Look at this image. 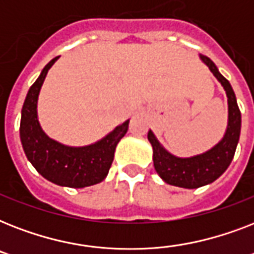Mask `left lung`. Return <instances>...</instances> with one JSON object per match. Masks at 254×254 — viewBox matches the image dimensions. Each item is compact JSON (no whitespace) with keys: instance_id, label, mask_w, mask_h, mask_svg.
Wrapping results in <instances>:
<instances>
[{"instance_id":"left-lung-1","label":"left lung","mask_w":254,"mask_h":254,"mask_svg":"<svg viewBox=\"0 0 254 254\" xmlns=\"http://www.w3.org/2000/svg\"><path fill=\"white\" fill-rule=\"evenodd\" d=\"M213 76L224 87L228 97V127L224 137L216 146L203 154L191 158H178L170 154L161 146L153 131L149 130L147 139L153 146V161L155 171L169 185L183 187V189H197L216 181L231 165L236 151L237 142L240 138L241 113L237 105L236 96L229 81L225 79L209 58L200 55Z\"/></svg>"}]
</instances>
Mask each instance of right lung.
<instances>
[{"instance_id":"add662e5","label":"right lung","mask_w":254,"mask_h":254,"mask_svg":"<svg viewBox=\"0 0 254 254\" xmlns=\"http://www.w3.org/2000/svg\"><path fill=\"white\" fill-rule=\"evenodd\" d=\"M58 58H54L42 69L39 77L27 92L22 107L19 134L26 157L42 177L55 185L81 189L105 179L115 158L116 146L127 134L129 120L99 142L88 146H65L47 137L38 121V95L46 75Z\"/></svg>"}]
</instances>
